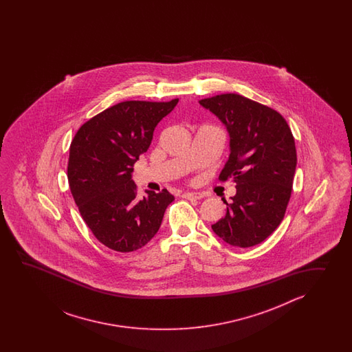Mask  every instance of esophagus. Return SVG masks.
Listing matches in <instances>:
<instances>
[{
  "label": "esophagus",
  "instance_id": "1",
  "mask_svg": "<svg viewBox=\"0 0 352 352\" xmlns=\"http://www.w3.org/2000/svg\"><path fill=\"white\" fill-rule=\"evenodd\" d=\"M182 197L188 199V200H200L204 197V195L200 194V192H185L182 195Z\"/></svg>",
  "mask_w": 352,
  "mask_h": 352
}]
</instances>
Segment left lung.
<instances>
[{
    "mask_svg": "<svg viewBox=\"0 0 352 352\" xmlns=\"http://www.w3.org/2000/svg\"><path fill=\"white\" fill-rule=\"evenodd\" d=\"M199 103L229 132L230 155L219 179L236 184L232 201L224 200L225 217L211 228L232 247H253L277 229L291 199L297 165L291 128L277 111L239 94Z\"/></svg>",
    "mask_w": 352,
    "mask_h": 352,
    "instance_id": "8db88e82",
    "label": "left lung"
}]
</instances>
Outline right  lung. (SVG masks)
I'll return each instance as SVG.
<instances>
[{"mask_svg": "<svg viewBox=\"0 0 352 352\" xmlns=\"http://www.w3.org/2000/svg\"><path fill=\"white\" fill-rule=\"evenodd\" d=\"M177 102H122L85 122L72 141L67 181L75 204L93 235L116 252L144 247L175 200L166 188L138 200L132 173Z\"/></svg>", "mask_w": 352, "mask_h": 352, "instance_id": "add662e5", "label": "right lung"}]
</instances>
